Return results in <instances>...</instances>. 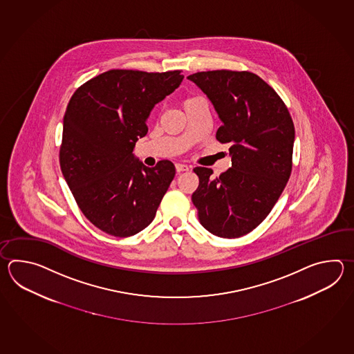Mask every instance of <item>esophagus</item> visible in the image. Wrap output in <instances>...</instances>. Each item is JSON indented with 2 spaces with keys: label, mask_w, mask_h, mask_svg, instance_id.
I'll return each mask as SVG.
<instances>
[{
  "label": "esophagus",
  "mask_w": 354,
  "mask_h": 354,
  "mask_svg": "<svg viewBox=\"0 0 354 354\" xmlns=\"http://www.w3.org/2000/svg\"><path fill=\"white\" fill-rule=\"evenodd\" d=\"M189 169V167L187 165H182V163H177L176 165V171L180 174V172H185V171H188Z\"/></svg>",
  "instance_id": "1"
}]
</instances>
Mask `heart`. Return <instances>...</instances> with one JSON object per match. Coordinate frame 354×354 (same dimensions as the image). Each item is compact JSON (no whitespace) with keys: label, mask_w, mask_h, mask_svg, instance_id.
<instances>
[{"label":"heart","mask_w":354,"mask_h":354,"mask_svg":"<svg viewBox=\"0 0 354 354\" xmlns=\"http://www.w3.org/2000/svg\"><path fill=\"white\" fill-rule=\"evenodd\" d=\"M198 96H194V97H188L185 100V102H183V105H186V104H188V102H191V101H195V100H198Z\"/></svg>","instance_id":"b5f03b06"}]
</instances>
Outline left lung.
<instances>
[{
  "label": "left lung",
  "instance_id": "left-lung-1",
  "mask_svg": "<svg viewBox=\"0 0 354 354\" xmlns=\"http://www.w3.org/2000/svg\"><path fill=\"white\" fill-rule=\"evenodd\" d=\"M209 97L221 127L220 143L232 167L218 177L196 167L192 194L201 225L220 238H239L256 229L277 203L292 171L295 127L285 102L261 77L247 71H207L188 75Z\"/></svg>",
  "mask_w": 354,
  "mask_h": 354
}]
</instances>
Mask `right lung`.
Masks as SVG:
<instances>
[{
  "label": "right lung",
  "mask_w": 354,
  "mask_h": 354,
  "mask_svg": "<svg viewBox=\"0 0 354 354\" xmlns=\"http://www.w3.org/2000/svg\"><path fill=\"white\" fill-rule=\"evenodd\" d=\"M182 80L180 71L111 69L83 83L69 100L60 169L83 215L100 230L127 238L156 216L176 168L169 160L144 166L133 151L148 133L151 109Z\"/></svg>",
  "instance_id": "add662e5"
}]
</instances>
